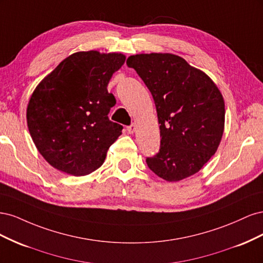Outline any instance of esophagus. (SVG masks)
<instances>
[{"instance_id":"1","label":"esophagus","mask_w":263,"mask_h":263,"mask_svg":"<svg viewBox=\"0 0 263 263\" xmlns=\"http://www.w3.org/2000/svg\"><path fill=\"white\" fill-rule=\"evenodd\" d=\"M127 132H128L129 134H134L135 132H136V125L132 124L130 126H127Z\"/></svg>"}]
</instances>
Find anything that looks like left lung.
I'll return each instance as SVG.
<instances>
[{"label": "left lung", "mask_w": 263, "mask_h": 263, "mask_svg": "<svg viewBox=\"0 0 263 263\" xmlns=\"http://www.w3.org/2000/svg\"><path fill=\"white\" fill-rule=\"evenodd\" d=\"M153 95L160 124V149L146 162L158 177L177 182L200 171L216 153L224 133L225 103L212 79L179 55L128 57Z\"/></svg>", "instance_id": "1"}]
</instances>
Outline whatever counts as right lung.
<instances>
[{"label": "right lung", "instance_id": "add662e5", "mask_svg": "<svg viewBox=\"0 0 263 263\" xmlns=\"http://www.w3.org/2000/svg\"><path fill=\"white\" fill-rule=\"evenodd\" d=\"M125 59L115 52H76L37 85L27 125L36 148L53 168L80 177L104 162L123 129L108 118L116 100L107 84Z\"/></svg>", "mask_w": 263, "mask_h": 263}]
</instances>
